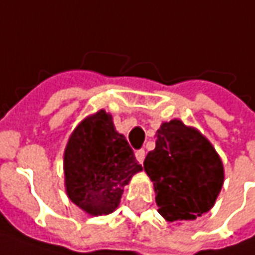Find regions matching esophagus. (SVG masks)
<instances>
[{
    "label": "esophagus",
    "instance_id": "esophagus-1",
    "mask_svg": "<svg viewBox=\"0 0 255 255\" xmlns=\"http://www.w3.org/2000/svg\"><path fill=\"white\" fill-rule=\"evenodd\" d=\"M134 156H136V160L140 163V164H143V160H144L146 152H144L143 149H140V150H137V152L134 153Z\"/></svg>",
    "mask_w": 255,
    "mask_h": 255
}]
</instances>
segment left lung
Here are the masks:
<instances>
[{
    "label": "left lung",
    "mask_w": 255,
    "mask_h": 255,
    "mask_svg": "<svg viewBox=\"0 0 255 255\" xmlns=\"http://www.w3.org/2000/svg\"><path fill=\"white\" fill-rule=\"evenodd\" d=\"M143 169L153 181L157 211L176 223L210 211L224 183L223 162L210 140L179 119L160 125Z\"/></svg>",
    "instance_id": "obj_1"
}]
</instances>
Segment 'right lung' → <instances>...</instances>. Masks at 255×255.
I'll list each match as a JSON object with an SVG mask.
<instances>
[{"instance_id":"1","label":"right lung","mask_w":255,"mask_h":255,"mask_svg":"<svg viewBox=\"0 0 255 255\" xmlns=\"http://www.w3.org/2000/svg\"><path fill=\"white\" fill-rule=\"evenodd\" d=\"M139 171L142 164L105 109L86 116L71 133L64 152L65 190L86 214L113 213L125 186Z\"/></svg>"}]
</instances>
